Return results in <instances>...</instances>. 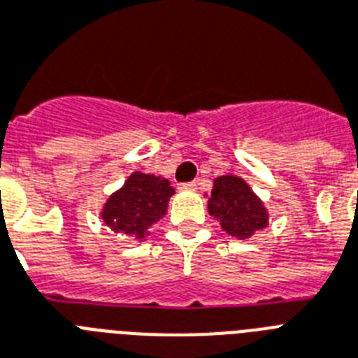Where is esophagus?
<instances>
[{
  "label": "esophagus",
  "mask_w": 358,
  "mask_h": 358,
  "mask_svg": "<svg viewBox=\"0 0 358 358\" xmlns=\"http://www.w3.org/2000/svg\"><path fill=\"white\" fill-rule=\"evenodd\" d=\"M179 188H181V190H194V188H196V182L194 181L181 182V185H179Z\"/></svg>",
  "instance_id": "1"
}]
</instances>
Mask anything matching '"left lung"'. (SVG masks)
Here are the masks:
<instances>
[{
  "instance_id": "left-lung-1",
  "label": "left lung",
  "mask_w": 358,
  "mask_h": 358,
  "mask_svg": "<svg viewBox=\"0 0 358 358\" xmlns=\"http://www.w3.org/2000/svg\"><path fill=\"white\" fill-rule=\"evenodd\" d=\"M208 214L220 220L225 233L236 238H250L255 231L268 225V210L251 190L250 185L234 176L214 179L208 197Z\"/></svg>"
}]
</instances>
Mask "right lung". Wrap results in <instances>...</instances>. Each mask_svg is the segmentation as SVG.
Wrapping results in <instances>:
<instances>
[{"instance_id": "add662e5", "label": "right lung", "mask_w": 358, "mask_h": 358, "mask_svg": "<svg viewBox=\"0 0 358 358\" xmlns=\"http://www.w3.org/2000/svg\"><path fill=\"white\" fill-rule=\"evenodd\" d=\"M171 194L168 179L134 171L124 187L108 197L101 218L116 233L144 238L148 229L166 214Z\"/></svg>"}]
</instances>
